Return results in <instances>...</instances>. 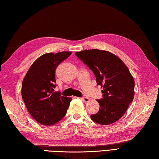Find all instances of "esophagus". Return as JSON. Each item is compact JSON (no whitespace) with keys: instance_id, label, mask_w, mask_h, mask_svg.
Returning <instances> with one entry per match:
<instances>
[{"instance_id":"1","label":"esophagus","mask_w":159,"mask_h":159,"mask_svg":"<svg viewBox=\"0 0 159 159\" xmlns=\"http://www.w3.org/2000/svg\"><path fill=\"white\" fill-rule=\"evenodd\" d=\"M81 100H82L83 102H89L90 101V99L87 97H83V98H81Z\"/></svg>"}]
</instances>
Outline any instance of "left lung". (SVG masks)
I'll return each instance as SVG.
<instances>
[{"label": "left lung", "instance_id": "1", "mask_svg": "<svg viewBox=\"0 0 159 159\" xmlns=\"http://www.w3.org/2000/svg\"><path fill=\"white\" fill-rule=\"evenodd\" d=\"M93 72L98 85L103 88V97L98 100L100 109L91 115L93 121L108 125L123 116L134 97V80L125 63L106 50H86L75 52Z\"/></svg>", "mask_w": 159, "mask_h": 159}]
</instances>
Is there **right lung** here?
<instances>
[{
	"instance_id": "obj_1",
	"label": "right lung",
	"mask_w": 159,
	"mask_h": 159,
	"mask_svg": "<svg viewBox=\"0 0 159 159\" xmlns=\"http://www.w3.org/2000/svg\"><path fill=\"white\" fill-rule=\"evenodd\" d=\"M71 55L70 52L46 53L39 57L27 72L21 95L32 117L41 125H52L65 116L72 100L55 91V70Z\"/></svg>"
}]
</instances>
